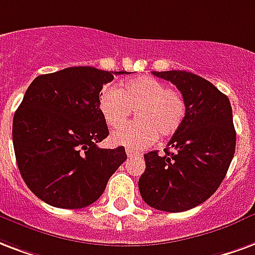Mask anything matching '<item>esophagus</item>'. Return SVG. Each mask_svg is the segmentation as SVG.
Masks as SVG:
<instances>
[{
    "mask_svg": "<svg viewBox=\"0 0 255 255\" xmlns=\"http://www.w3.org/2000/svg\"><path fill=\"white\" fill-rule=\"evenodd\" d=\"M126 152H127V155L128 156H135V155H139V152L135 151V150H132V148H126Z\"/></svg>",
    "mask_w": 255,
    "mask_h": 255,
    "instance_id": "34e87169",
    "label": "esophagus"
}]
</instances>
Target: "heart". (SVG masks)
<instances>
[{"label":"heart","instance_id":"heart-1","mask_svg":"<svg viewBox=\"0 0 255 255\" xmlns=\"http://www.w3.org/2000/svg\"><path fill=\"white\" fill-rule=\"evenodd\" d=\"M99 111L109 127L118 128L135 111L137 122L115 131L113 144L146 148L162 137L173 136L186 116V103L180 90L166 88L154 77H137L126 81L119 89L105 85L100 90Z\"/></svg>","mask_w":255,"mask_h":255}]
</instances>
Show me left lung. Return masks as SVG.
<instances>
[{
	"label": "left lung",
	"mask_w": 255,
	"mask_h": 255,
	"mask_svg": "<svg viewBox=\"0 0 255 255\" xmlns=\"http://www.w3.org/2000/svg\"><path fill=\"white\" fill-rule=\"evenodd\" d=\"M177 86L186 103L184 124L165 148L144 154L139 178L144 203L166 212H184L214 195L227 174L237 133L226 94L199 75L182 70L152 71Z\"/></svg>",
	"instance_id": "1"
}]
</instances>
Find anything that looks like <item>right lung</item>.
I'll return each mask as SVG.
<instances>
[{"mask_svg":"<svg viewBox=\"0 0 255 255\" xmlns=\"http://www.w3.org/2000/svg\"><path fill=\"white\" fill-rule=\"evenodd\" d=\"M124 71L67 67L32 81L13 118V147L22 180L56 208L78 209L103 195L127 159L124 147L100 148L109 135L100 90Z\"/></svg>","mask_w":255,"mask_h":255,"instance_id":"add662e5","label":"right lung"}]
</instances>
